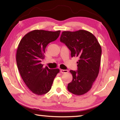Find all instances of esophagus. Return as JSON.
Listing matches in <instances>:
<instances>
[{
    "mask_svg": "<svg viewBox=\"0 0 120 120\" xmlns=\"http://www.w3.org/2000/svg\"><path fill=\"white\" fill-rule=\"evenodd\" d=\"M60 72L62 73V74H66V73L68 72V70H63V69H61L60 70Z\"/></svg>",
    "mask_w": 120,
    "mask_h": 120,
    "instance_id": "obj_1",
    "label": "esophagus"
}]
</instances>
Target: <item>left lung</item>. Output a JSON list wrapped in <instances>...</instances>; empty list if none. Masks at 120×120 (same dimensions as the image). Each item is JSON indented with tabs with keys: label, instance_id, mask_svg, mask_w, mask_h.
Segmentation results:
<instances>
[{
	"label": "left lung",
	"instance_id": "left-lung-1",
	"mask_svg": "<svg viewBox=\"0 0 120 120\" xmlns=\"http://www.w3.org/2000/svg\"><path fill=\"white\" fill-rule=\"evenodd\" d=\"M60 42L71 51V57L79 58L77 70H70L72 82L68 90L76 95L85 94L92 88L98 76L101 64V49L96 37L85 30L62 32Z\"/></svg>",
	"mask_w": 120,
	"mask_h": 120
}]
</instances>
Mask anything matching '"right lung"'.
Listing matches in <instances>:
<instances>
[{
	"mask_svg": "<svg viewBox=\"0 0 120 120\" xmlns=\"http://www.w3.org/2000/svg\"><path fill=\"white\" fill-rule=\"evenodd\" d=\"M60 31L33 30L24 35L16 52V63L26 86L38 95L45 94L51 88L54 78L60 70L43 67L41 64L49 43L57 39Z\"/></svg>",
	"mask_w": 120,
	"mask_h": 120,
	"instance_id": "add662e5",
	"label": "right lung"
}]
</instances>
